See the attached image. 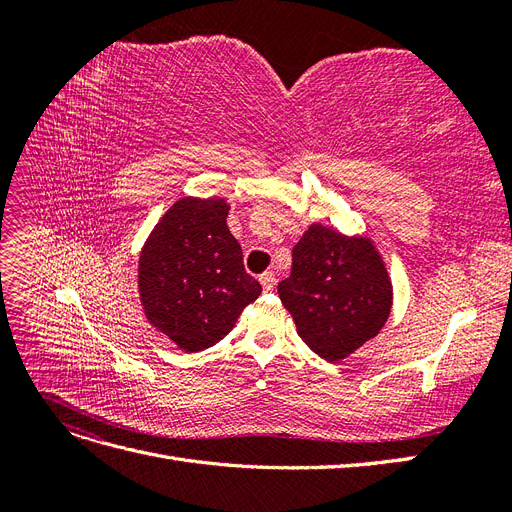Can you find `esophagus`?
I'll use <instances>...</instances> for the list:
<instances>
[{
    "label": "esophagus",
    "mask_w": 512,
    "mask_h": 512,
    "mask_svg": "<svg viewBox=\"0 0 512 512\" xmlns=\"http://www.w3.org/2000/svg\"><path fill=\"white\" fill-rule=\"evenodd\" d=\"M260 284H262V288H265V292H271L275 288V275L271 271L262 273L260 275Z\"/></svg>",
    "instance_id": "1"
}]
</instances>
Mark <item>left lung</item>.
<instances>
[{"instance_id": "8db88e82", "label": "left lung", "mask_w": 512, "mask_h": 512, "mask_svg": "<svg viewBox=\"0 0 512 512\" xmlns=\"http://www.w3.org/2000/svg\"><path fill=\"white\" fill-rule=\"evenodd\" d=\"M297 333L327 361L376 337L391 314L393 286L374 243L312 224L292 247L290 277L277 286Z\"/></svg>"}]
</instances>
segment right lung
<instances>
[{
  "label": "right lung",
  "instance_id": "1",
  "mask_svg": "<svg viewBox=\"0 0 512 512\" xmlns=\"http://www.w3.org/2000/svg\"><path fill=\"white\" fill-rule=\"evenodd\" d=\"M222 198H181L149 235L138 260L147 320L185 352L215 346L262 292L245 271Z\"/></svg>",
  "mask_w": 512,
  "mask_h": 512
}]
</instances>
